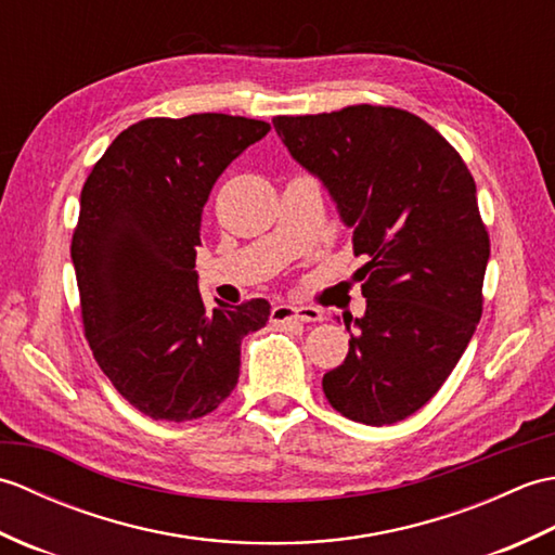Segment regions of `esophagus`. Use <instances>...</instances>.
<instances>
[{"instance_id": "esophagus-1", "label": "esophagus", "mask_w": 555, "mask_h": 555, "mask_svg": "<svg viewBox=\"0 0 555 555\" xmlns=\"http://www.w3.org/2000/svg\"><path fill=\"white\" fill-rule=\"evenodd\" d=\"M324 314L314 308H305V305H276L271 310V322L274 324H288V322H322Z\"/></svg>"}]
</instances>
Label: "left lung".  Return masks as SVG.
I'll list each match as a JSON object with an SVG mask.
<instances>
[{
  "label": "left lung",
  "mask_w": 555,
  "mask_h": 555,
  "mask_svg": "<svg viewBox=\"0 0 555 555\" xmlns=\"http://www.w3.org/2000/svg\"><path fill=\"white\" fill-rule=\"evenodd\" d=\"M271 124L367 257L356 271L367 310L344 317L350 348L322 379L328 403L372 427L405 420L443 386L481 317L489 235L473 173L403 109L358 104Z\"/></svg>",
  "instance_id": "obj_1"
}]
</instances>
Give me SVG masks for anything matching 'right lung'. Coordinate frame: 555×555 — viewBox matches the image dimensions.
Here are the masks:
<instances>
[{"label":"right lung","mask_w":555,"mask_h":555,"mask_svg":"<svg viewBox=\"0 0 555 555\" xmlns=\"http://www.w3.org/2000/svg\"><path fill=\"white\" fill-rule=\"evenodd\" d=\"M269 133L229 114L145 119L92 167L70 243L86 338L116 391L152 420L207 415L231 396L241 344L269 322L262 298L207 310L195 255L207 197Z\"/></svg>","instance_id":"1"}]
</instances>
